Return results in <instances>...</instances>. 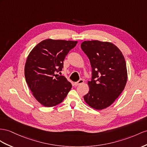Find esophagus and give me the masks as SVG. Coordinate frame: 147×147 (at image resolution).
Returning a JSON list of instances; mask_svg holds the SVG:
<instances>
[{
    "mask_svg": "<svg viewBox=\"0 0 147 147\" xmlns=\"http://www.w3.org/2000/svg\"><path fill=\"white\" fill-rule=\"evenodd\" d=\"M84 82V80H80L78 82H74V85L75 86H78V85H80L81 84Z\"/></svg>",
    "mask_w": 147,
    "mask_h": 147,
    "instance_id": "34e87169",
    "label": "esophagus"
}]
</instances>
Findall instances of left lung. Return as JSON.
Masks as SVG:
<instances>
[{"label":"left lung","mask_w":147,"mask_h":147,"mask_svg":"<svg viewBox=\"0 0 147 147\" xmlns=\"http://www.w3.org/2000/svg\"><path fill=\"white\" fill-rule=\"evenodd\" d=\"M81 47L92 67L89 91L84 99L89 106L102 110L110 106L125 88L127 80L125 58L119 49L110 42L84 41Z\"/></svg>","instance_id":"left-lung-1"}]
</instances>
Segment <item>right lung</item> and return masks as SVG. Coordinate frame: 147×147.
<instances>
[{"label": "right lung", "instance_id": "1", "mask_svg": "<svg viewBox=\"0 0 147 147\" xmlns=\"http://www.w3.org/2000/svg\"><path fill=\"white\" fill-rule=\"evenodd\" d=\"M78 41L47 39L33 48L25 65L26 82L33 96L45 107L63 102L72 88L63 76L56 74L63 67V61Z\"/></svg>", "mask_w": 147, "mask_h": 147}]
</instances>
